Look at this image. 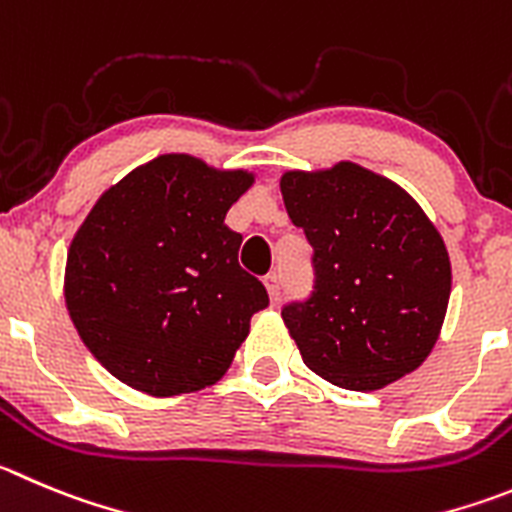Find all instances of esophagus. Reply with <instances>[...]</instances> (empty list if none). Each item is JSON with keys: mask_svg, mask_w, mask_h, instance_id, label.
<instances>
[{"mask_svg": "<svg viewBox=\"0 0 512 512\" xmlns=\"http://www.w3.org/2000/svg\"><path fill=\"white\" fill-rule=\"evenodd\" d=\"M265 288H267V295H270L272 303H278L280 300V275H275V272H272V275H267Z\"/></svg>", "mask_w": 512, "mask_h": 512, "instance_id": "esophagus-1", "label": "esophagus"}]
</instances>
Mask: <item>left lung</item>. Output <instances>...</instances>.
Segmentation results:
<instances>
[{
  "label": "left lung",
  "mask_w": 512,
  "mask_h": 512,
  "mask_svg": "<svg viewBox=\"0 0 512 512\" xmlns=\"http://www.w3.org/2000/svg\"><path fill=\"white\" fill-rule=\"evenodd\" d=\"M280 191L313 247V293L283 308L305 366L351 391L419 369L452 290L450 255L422 207L351 161L288 171Z\"/></svg>",
  "instance_id": "1"
}]
</instances>
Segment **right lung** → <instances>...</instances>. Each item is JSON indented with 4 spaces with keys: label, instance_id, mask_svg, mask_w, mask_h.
Wrapping results in <instances>:
<instances>
[{
    "label": "right lung",
    "instance_id": "add662e5",
    "mask_svg": "<svg viewBox=\"0 0 512 512\" xmlns=\"http://www.w3.org/2000/svg\"><path fill=\"white\" fill-rule=\"evenodd\" d=\"M164 154L123 176L75 232L65 305L88 351L118 381L151 396L217 384L267 308V290L237 262L242 234L224 224L252 186Z\"/></svg>",
    "mask_w": 512,
    "mask_h": 512
}]
</instances>
